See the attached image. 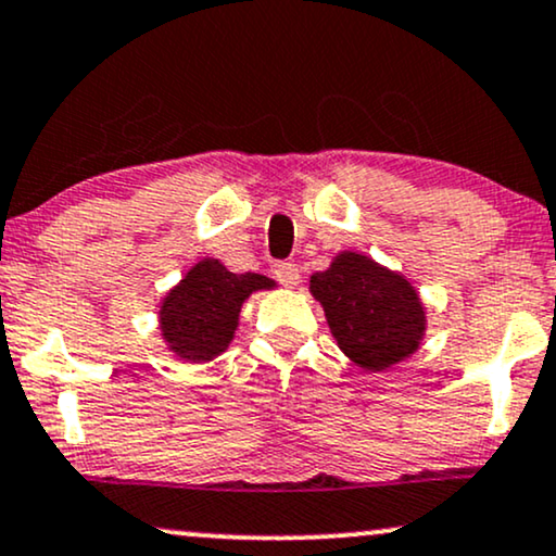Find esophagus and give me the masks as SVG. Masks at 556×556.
<instances>
[{
  "mask_svg": "<svg viewBox=\"0 0 556 556\" xmlns=\"http://www.w3.org/2000/svg\"><path fill=\"white\" fill-rule=\"evenodd\" d=\"M271 274H274V279L285 287L300 285V269H298V264H292V262H277L271 266Z\"/></svg>",
  "mask_w": 556,
  "mask_h": 556,
  "instance_id": "esophagus-1",
  "label": "esophagus"
}]
</instances>
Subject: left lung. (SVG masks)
<instances>
[{
  "instance_id": "8db88e82",
  "label": "left lung",
  "mask_w": 556,
  "mask_h": 556,
  "mask_svg": "<svg viewBox=\"0 0 556 556\" xmlns=\"http://www.w3.org/2000/svg\"><path fill=\"white\" fill-rule=\"evenodd\" d=\"M339 349L362 369L382 371L410 356L426 330L416 290L400 274L362 254H339L311 277Z\"/></svg>"
}]
</instances>
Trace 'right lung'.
Returning a JSON list of instances; mask_svg holds the SVG:
<instances>
[{"mask_svg": "<svg viewBox=\"0 0 556 556\" xmlns=\"http://www.w3.org/2000/svg\"><path fill=\"white\" fill-rule=\"evenodd\" d=\"M262 274H233L217 258H205L189 269L161 305V330L172 351L187 362H210L233 339L243 300L256 290H269Z\"/></svg>", "mask_w": 556, "mask_h": 556, "instance_id": "right-lung-1", "label": "right lung"}]
</instances>
